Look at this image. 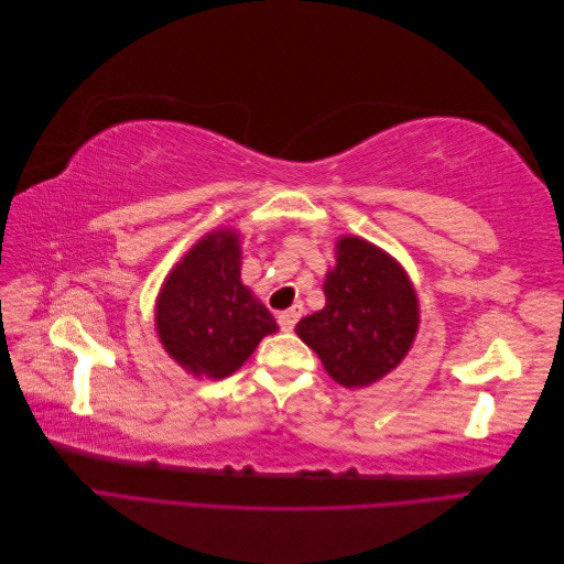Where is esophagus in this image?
Returning a JSON list of instances; mask_svg holds the SVG:
<instances>
[{
	"label": "esophagus",
	"instance_id": "34e87169",
	"mask_svg": "<svg viewBox=\"0 0 564 564\" xmlns=\"http://www.w3.org/2000/svg\"><path fill=\"white\" fill-rule=\"evenodd\" d=\"M301 315H303V305H301V303H296L294 308H289V311L280 313V315H278V322H280L282 332H292V329L296 327V322H299Z\"/></svg>",
	"mask_w": 564,
	"mask_h": 564
}]
</instances>
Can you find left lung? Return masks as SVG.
<instances>
[{"label":"left lung","instance_id":"1","mask_svg":"<svg viewBox=\"0 0 564 564\" xmlns=\"http://www.w3.org/2000/svg\"><path fill=\"white\" fill-rule=\"evenodd\" d=\"M324 275V308L303 317L296 334L324 371L344 388H367L395 369L414 346L419 294L398 259L357 235L336 240Z\"/></svg>","mask_w":564,"mask_h":564}]
</instances>
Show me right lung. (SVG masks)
<instances>
[{"label":"right lung","mask_w":564,"mask_h":564,"mask_svg":"<svg viewBox=\"0 0 564 564\" xmlns=\"http://www.w3.org/2000/svg\"><path fill=\"white\" fill-rule=\"evenodd\" d=\"M162 348L195 379H226L240 369L278 322L242 282V242L216 228L169 270L155 299Z\"/></svg>","instance_id":"add662e5"}]
</instances>
